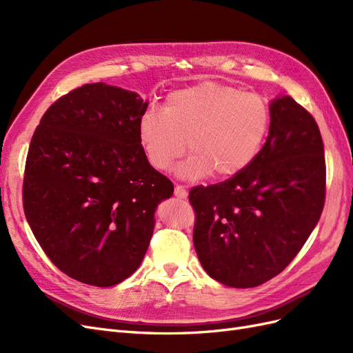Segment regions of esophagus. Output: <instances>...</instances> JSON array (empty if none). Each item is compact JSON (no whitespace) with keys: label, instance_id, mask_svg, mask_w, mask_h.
<instances>
[{"label":"esophagus","instance_id":"34e87169","mask_svg":"<svg viewBox=\"0 0 353 353\" xmlns=\"http://www.w3.org/2000/svg\"><path fill=\"white\" fill-rule=\"evenodd\" d=\"M174 194H175L178 199H185V197H187V190H185L184 185H179V184H178V185L175 187Z\"/></svg>","mask_w":353,"mask_h":353}]
</instances>
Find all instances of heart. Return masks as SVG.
<instances>
[{
    "instance_id": "1",
    "label": "heart",
    "mask_w": 353,
    "mask_h": 353,
    "mask_svg": "<svg viewBox=\"0 0 353 353\" xmlns=\"http://www.w3.org/2000/svg\"><path fill=\"white\" fill-rule=\"evenodd\" d=\"M271 126L270 104L259 94L206 81L170 92L163 113L147 110L138 123L145 159L165 170L184 154L185 178H231L248 169L262 150Z\"/></svg>"
}]
</instances>
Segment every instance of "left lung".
Here are the masks:
<instances>
[{
  "mask_svg": "<svg viewBox=\"0 0 353 353\" xmlns=\"http://www.w3.org/2000/svg\"><path fill=\"white\" fill-rule=\"evenodd\" d=\"M270 109V134L254 162L223 183L190 190L200 263L228 287H256L279 275L324 208L325 157L315 119L288 95Z\"/></svg>",
  "mask_w": 353,
  "mask_h": 353,
  "instance_id": "1",
  "label": "left lung"
}]
</instances>
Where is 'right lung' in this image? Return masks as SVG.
<instances>
[{
  "label": "right lung",
  "instance_id": "add662e5",
  "mask_svg": "<svg viewBox=\"0 0 353 353\" xmlns=\"http://www.w3.org/2000/svg\"><path fill=\"white\" fill-rule=\"evenodd\" d=\"M140 95L85 83L52 103L32 137L23 209L42 250L70 279L119 284L144 259L154 212L174 184L138 138Z\"/></svg>",
  "mask_w": 353,
  "mask_h": 353
}]
</instances>
